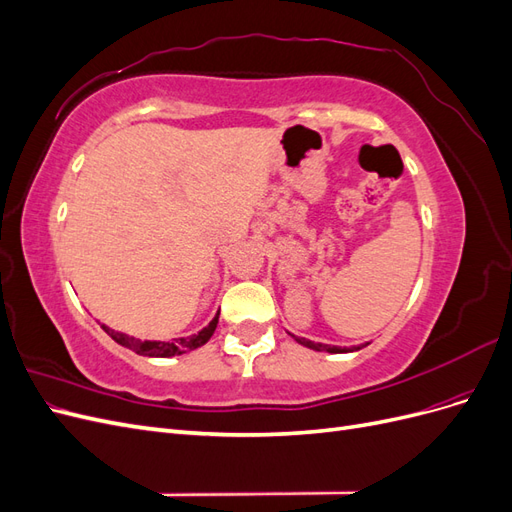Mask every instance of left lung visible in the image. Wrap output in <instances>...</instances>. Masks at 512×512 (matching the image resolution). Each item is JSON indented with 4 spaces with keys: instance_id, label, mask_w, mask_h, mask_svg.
Returning <instances> with one entry per match:
<instances>
[{
    "instance_id": "obj_1",
    "label": "left lung",
    "mask_w": 512,
    "mask_h": 512,
    "mask_svg": "<svg viewBox=\"0 0 512 512\" xmlns=\"http://www.w3.org/2000/svg\"><path fill=\"white\" fill-rule=\"evenodd\" d=\"M297 342H299V344H303V346H307V348H312V350H327V352H333V354H339V352H350V350H346V348H337V346H327V344L309 342V339H303V337H297ZM356 350H359V348H356Z\"/></svg>"
}]
</instances>
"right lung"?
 <instances>
[{
  "label": "right lung",
  "mask_w": 512,
  "mask_h": 512,
  "mask_svg": "<svg viewBox=\"0 0 512 512\" xmlns=\"http://www.w3.org/2000/svg\"><path fill=\"white\" fill-rule=\"evenodd\" d=\"M218 318H220V312L215 314V318L209 322V327H205L203 331H198L196 335L175 339V342H141V339L130 337L126 333H117L113 329H108V327H104V324H102V329L123 348H130L136 354H143V356H162V359H164V356H175V354H183V352H190L194 348L205 346L211 339L215 327H218Z\"/></svg>",
  "instance_id": "obj_1"
}]
</instances>
